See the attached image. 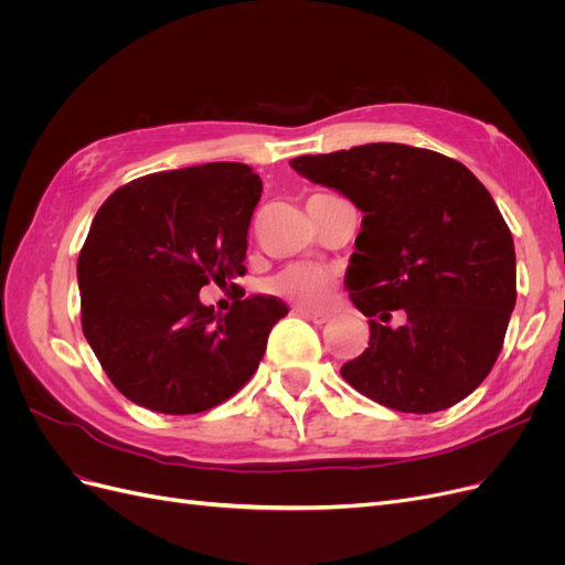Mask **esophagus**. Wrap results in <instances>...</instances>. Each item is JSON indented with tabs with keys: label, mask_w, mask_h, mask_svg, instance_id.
I'll list each match as a JSON object with an SVG mask.
<instances>
[{
	"label": "esophagus",
	"mask_w": 565,
	"mask_h": 565,
	"mask_svg": "<svg viewBox=\"0 0 565 565\" xmlns=\"http://www.w3.org/2000/svg\"><path fill=\"white\" fill-rule=\"evenodd\" d=\"M299 313H301L306 320H311V322H316V324H324V322H330V320H332V316H330V313H324V311L299 309Z\"/></svg>",
	"instance_id": "34e87169"
}]
</instances>
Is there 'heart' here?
I'll list each match as a JSON object with an SVG mask.
<instances>
[{
	"label": "heart",
	"instance_id": "heart-1",
	"mask_svg": "<svg viewBox=\"0 0 565 565\" xmlns=\"http://www.w3.org/2000/svg\"><path fill=\"white\" fill-rule=\"evenodd\" d=\"M334 273L330 268L313 264L289 266L268 282V289L273 295L297 301L306 306V309H318V306L328 303L334 295Z\"/></svg>",
	"mask_w": 565,
	"mask_h": 565
}]
</instances>
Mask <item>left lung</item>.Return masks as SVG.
Segmentation results:
<instances>
[{"mask_svg":"<svg viewBox=\"0 0 565 565\" xmlns=\"http://www.w3.org/2000/svg\"><path fill=\"white\" fill-rule=\"evenodd\" d=\"M289 164L363 212L344 282L370 318V347L341 377L398 413L467 398L498 361L516 303L514 241L486 185L461 162L403 143Z\"/></svg>","mask_w":565,"mask_h":565,"instance_id":"1","label":"left lung"}]
</instances>
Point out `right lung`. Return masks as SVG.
<instances>
[{"label": "right lung", "mask_w": 565, "mask_h": 565, "mask_svg": "<svg viewBox=\"0 0 565 565\" xmlns=\"http://www.w3.org/2000/svg\"><path fill=\"white\" fill-rule=\"evenodd\" d=\"M259 198L249 164L207 162L141 177L100 204L77 259L82 330L131 403L204 413L259 367L287 306L254 295L221 316L200 301L204 285L245 276Z\"/></svg>", "instance_id": "add662e5"}]
</instances>
